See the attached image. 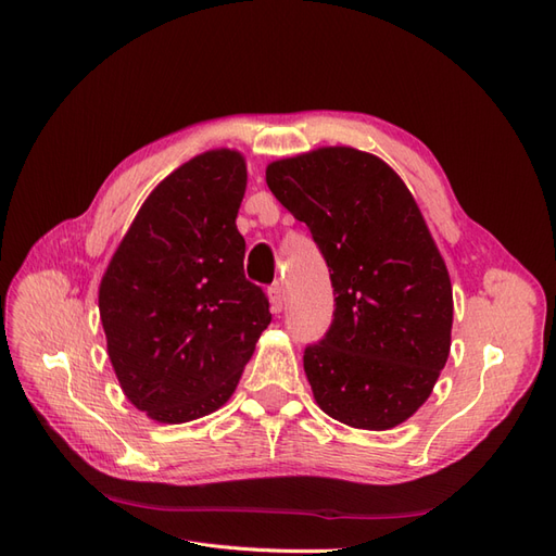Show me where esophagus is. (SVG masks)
Segmentation results:
<instances>
[{
	"mask_svg": "<svg viewBox=\"0 0 556 556\" xmlns=\"http://www.w3.org/2000/svg\"><path fill=\"white\" fill-rule=\"evenodd\" d=\"M268 301H271V311L274 313H280L282 311V304H285V290H282V285H271V288H268Z\"/></svg>",
	"mask_w": 556,
	"mask_h": 556,
	"instance_id": "esophagus-1",
	"label": "esophagus"
}]
</instances>
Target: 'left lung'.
Wrapping results in <instances>:
<instances>
[{
  "mask_svg": "<svg viewBox=\"0 0 556 556\" xmlns=\"http://www.w3.org/2000/svg\"><path fill=\"white\" fill-rule=\"evenodd\" d=\"M266 185L308 225L336 294L329 331L304 352L317 406L355 429L406 422L452 331L447 266L406 182L371 153L327 146L271 162Z\"/></svg>",
  "mask_w": 556,
  "mask_h": 556,
  "instance_id": "obj_1",
  "label": "left lung"
}]
</instances>
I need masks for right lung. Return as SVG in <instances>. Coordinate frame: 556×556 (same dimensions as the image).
<instances>
[{
    "label": "right lung",
    "mask_w": 556,
    "mask_h": 556,
    "mask_svg": "<svg viewBox=\"0 0 556 556\" xmlns=\"http://www.w3.org/2000/svg\"><path fill=\"white\" fill-rule=\"evenodd\" d=\"M245 182L239 150L185 162L148 194L102 276L109 359L125 396L155 422L225 406L271 323L266 294L243 274Z\"/></svg>",
    "instance_id": "obj_1"
}]
</instances>
